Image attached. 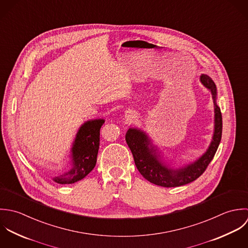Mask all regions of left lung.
<instances>
[{
    "label": "left lung",
    "mask_w": 248,
    "mask_h": 248,
    "mask_svg": "<svg viewBox=\"0 0 248 248\" xmlns=\"http://www.w3.org/2000/svg\"><path fill=\"white\" fill-rule=\"evenodd\" d=\"M200 81L211 91L214 99L215 132L209 149L194 164L179 170L169 169L159 160V157L155 153V149L149 148L150 141L144 132L136 128H129L125 134V141L132 152L138 170L147 180L155 185L170 188L179 187L195 181L206 170L219 146L222 134V116L220 108L216 103V84L207 75H201Z\"/></svg>",
    "instance_id": "obj_1"
}]
</instances>
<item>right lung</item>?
Wrapping results in <instances>:
<instances>
[{
  "label": "right lung",
  "mask_w": 248,
  "mask_h": 248,
  "mask_svg": "<svg viewBox=\"0 0 248 248\" xmlns=\"http://www.w3.org/2000/svg\"><path fill=\"white\" fill-rule=\"evenodd\" d=\"M104 120L88 121L79 128L72 148L73 168L53 180L58 184H72L84 178L96 166L99 147V130Z\"/></svg>",
  "instance_id": "right-lung-1"
}]
</instances>
